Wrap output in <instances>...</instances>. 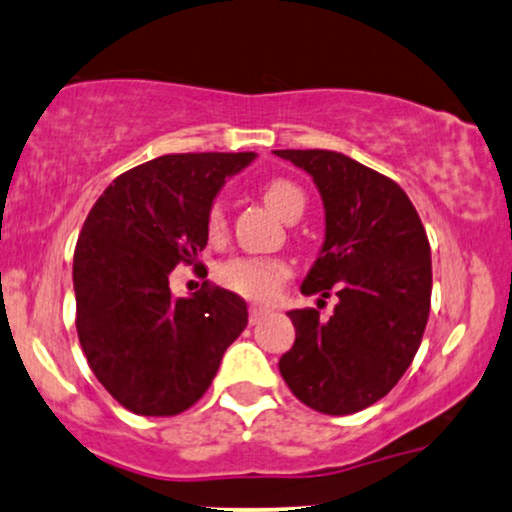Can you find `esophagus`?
I'll return each mask as SVG.
<instances>
[{"instance_id":"obj_1","label":"esophagus","mask_w":512,"mask_h":512,"mask_svg":"<svg viewBox=\"0 0 512 512\" xmlns=\"http://www.w3.org/2000/svg\"><path fill=\"white\" fill-rule=\"evenodd\" d=\"M267 314H269V309L262 307V304H250V309H248V321L252 323V326H255V323H260Z\"/></svg>"}]
</instances>
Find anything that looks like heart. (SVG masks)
Wrapping results in <instances>:
<instances>
[{
  "instance_id": "b5f03b06",
  "label": "heart",
  "mask_w": 512,
  "mask_h": 512,
  "mask_svg": "<svg viewBox=\"0 0 512 512\" xmlns=\"http://www.w3.org/2000/svg\"><path fill=\"white\" fill-rule=\"evenodd\" d=\"M264 203L283 217L286 222L300 217L304 212V193L288 179H271L262 189ZM205 231L210 241H219L226 231V219L222 205H212L205 219ZM290 276V267L278 257H250L238 255L219 264L217 278L224 288L234 293L250 297V300H271L278 295L286 278Z\"/></svg>"
}]
</instances>
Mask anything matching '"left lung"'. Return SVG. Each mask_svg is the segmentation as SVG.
<instances>
[{
    "label": "left lung",
    "mask_w": 512,
    "mask_h": 512,
    "mask_svg": "<svg viewBox=\"0 0 512 512\" xmlns=\"http://www.w3.org/2000/svg\"><path fill=\"white\" fill-rule=\"evenodd\" d=\"M314 179L326 238L302 281L304 295H331V319L288 312L295 345L278 371L302 404L347 416L383 399L416 357L430 314V243L397 181L335 151H274Z\"/></svg>",
    "instance_id": "left-lung-1"
}]
</instances>
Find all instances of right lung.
<instances>
[{
	"instance_id": "add662e5",
	"label": "right lung",
	"mask_w": 512,
	"mask_h": 512,
	"mask_svg": "<svg viewBox=\"0 0 512 512\" xmlns=\"http://www.w3.org/2000/svg\"><path fill=\"white\" fill-rule=\"evenodd\" d=\"M255 153H172L101 193L73 257L77 338L99 383L139 416H177L208 392L248 304L205 283L174 297L170 274L196 264L224 181Z\"/></svg>"
}]
</instances>
